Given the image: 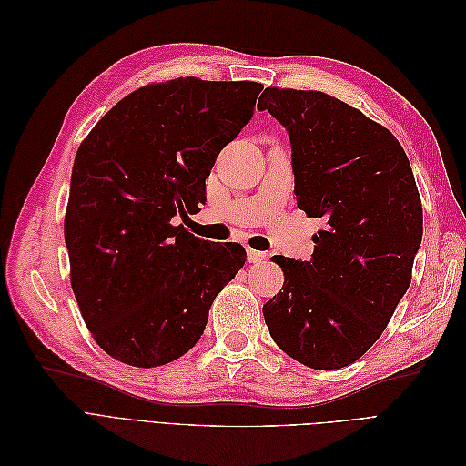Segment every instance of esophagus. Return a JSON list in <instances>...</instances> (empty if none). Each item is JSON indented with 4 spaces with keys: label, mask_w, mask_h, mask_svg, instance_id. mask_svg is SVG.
<instances>
[{
    "label": "esophagus",
    "mask_w": 466,
    "mask_h": 466,
    "mask_svg": "<svg viewBox=\"0 0 466 466\" xmlns=\"http://www.w3.org/2000/svg\"><path fill=\"white\" fill-rule=\"evenodd\" d=\"M247 258H248V262H250V264H260V262H264V260L268 258V255H266V252L248 248V252H247Z\"/></svg>",
    "instance_id": "34e87169"
}]
</instances>
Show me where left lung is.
I'll return each instance as SVG.
<instances>
[{"instance_id":"left-lung-1","label":"left lung","mask_w":466,"mask_h":466,"mask_svg":"<svg viewBox=\"0 0 466 466\" xmlns=\"http://www.w3.org/2000/svg\"><path fill=\"white\" fill-rule=\"evenodd\" d=\"M291 144L298 208L324 219L309 260L274 257L285 291L262 311L272 340L313 370H340L385 330L412 279L421 202L399 139L320 91L264 89Z\"/></svg>"}]
</instances>
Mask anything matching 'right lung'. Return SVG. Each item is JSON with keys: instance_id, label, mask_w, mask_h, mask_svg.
<instances>
[{"instance_id": "obj_1", "label": "right lung", "mask_w": 466, "mask_h": 466, "mask_svg": "<svg viewBox=\"0 0 466 466\" xmlns=\"http://www.w3.org/2000/svg\"><path fill=\"white\" fill-rule=\"evenodd\" d=\"M257 81L178 77L124 96L77 149L64 237L72 288L96 344L134 368L185 356L247 260L175 218L206 202L219 151L255 115Z\"/></svg>"}]
</instances>
